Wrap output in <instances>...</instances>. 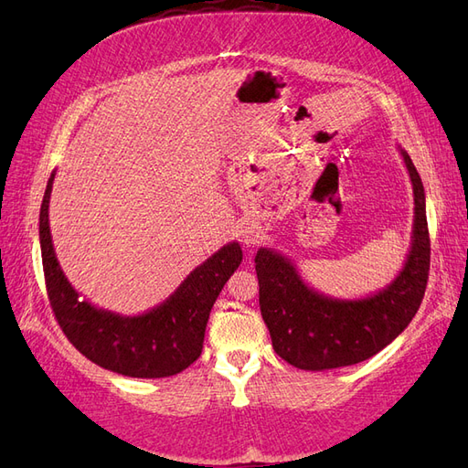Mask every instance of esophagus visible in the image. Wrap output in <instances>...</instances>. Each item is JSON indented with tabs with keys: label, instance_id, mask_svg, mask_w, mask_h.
<instances>
[{
	"label": "esophagus",
	"instance_id": "1",
	"mask_svg": "<svg viewBox=\"0 0 468 468\" xmlns=\"http://www.w3.org/2000/svg\"><path fill=\"white\" fill-rule=\"evenodd\" d=\"M242 238H244V244L246 246H251V244H256L258 239H260V232H258L256 226L250 224V226H246V229L242 230Z\"/></svg>",
	"mask_w": 468,
	"mask_h": 468
}]
</instances>
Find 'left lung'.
I'll return each mask as SVG.
<instances>
[{"label":"left lung","instance_id":"8db88e82","mask_svg":"<svg viewBox=\"0 0 468 468\" xmlns=\"http://www.w3.org/2000/svg\"><path fill=\"white\" fill-rule=\"evenodd\" d=\"M400 154L414 187V230L402 271L387 289L359 301L332 299L310 289L291 260L258 250L261 316L275 353L296 369L325 371L369 359L418 313L430 275L426 193L410 155Z\"/></svg>","mask_w":468,"mask_h":468}]
</instances>
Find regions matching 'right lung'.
<instances>
[{
  "label": "right lung",
  "mask_w": 468,
  "mask_h": 468,
  "mask_svg": "<svg viewBox=\"0 0 468 468\" xmlns=\"http://www.w3.org/2000/svg\"><path fill=\"white\" fill-rule=\"evenodd\" d=\"M54 174L40 205L38 236L52 313L72 346L95 365L134 378L181 373L199 359L210 308L242 261L238 242L226 244L187 275L165 303L140 316H121L81 301L56 260L48 203Z\"/></svg>",
  "instance_id": "add662e5"
}]
</instances>
